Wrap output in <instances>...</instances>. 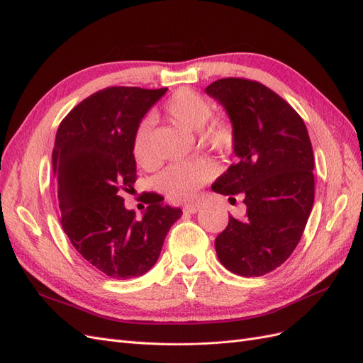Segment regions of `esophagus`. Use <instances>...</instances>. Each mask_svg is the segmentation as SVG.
I'll use <instances>...</instances> for the list:
<instances>
[{
  "mask_svg": "<svg viewBox=\"0 0 363 363\" xmlns=\"http://www.w3.org/2000/svg\"><path fill=\"white\" fill-rule=\"evenodd\" d=\"M183 211L186 212V213H196L200 211V204H186L184 207H183Z\"/></svg>",
  "mask_w": 363,
  "mask_h": 363,
  "instance_id": "1",
  "label": "esophagus"
}]
</instances>
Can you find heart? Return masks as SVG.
I'll use <instances>...</instances> for the list:
<instances>
[{"mask_svg": "<svg viewBox=\"0 0 363 363\" xmlns=\"http://www.w3.org/2000/svg\"><path fill=\"white\" fill-rule=\"evenodd\" d=\"M163 112L174 123L199 131L200 144L211 151L224 152L230 151L235 145L236 133L235 127L227 119L213 116L212 103L201 94L192 89L175 91L163 106ZM151 125L148 121L140 123L135 131L131 152L138 164L150 168L155 164L156 157L151 147ZM213 177V168L204 160L177 162L164 168L157 179L159 189L167 194L172 201L188 203L192 201L203 186Z\"/></svg>", "mask_w": 363, "mask_h": 363, "instance_id": "heart-1", "label": "heart"}]
</instances>
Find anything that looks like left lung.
<instances>
[{
	"mask_svg": "<svg viewBox=\"0 0 363 363\" xmlns=\"http://www.w3.org/2000/svg\"><path fill=\"white\" fill-rule=\"evenodd\" d=\"M206 94L225 107L236 133V162L212 191L240 195L247 206L244 218L228 216L216 255L238 276H265L292 255L313 207L309 133L292 106L259 82L228 77Z\"/></svg>",
	"mask_w": 363,
	"mask_h": 363,
	"instance_id": "8db88e82",
	"label": "left lung"
}]
</instances>
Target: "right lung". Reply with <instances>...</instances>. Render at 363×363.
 <instances>
[{"mask_svg": "<svg viewBox=\"0 0 363 363\" xmlns=\"http://www.w3.org/2000/svg\"><path fill=\"white\" fill-rule=\"evenodd\" d=\"M164 92V87H106L77 104L57 128L52 171L63 232L84 260L111 279L145 274L182 216L179 207L150 192L147 211L138 219L121 196L136 182L135 131Z\"/></svg>", "mask_w": 363, "mask_h": 363, "instance_id": "right-lung-1", "label": "right lung"}]
</instances>
